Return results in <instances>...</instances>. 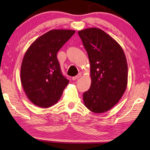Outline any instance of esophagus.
<instances>
[{"mask_svg": "<svg viewBox=\"0 0 150 150\" xmlns=\"http://www.w3.org/2000/svg\"><path fill=\"white\" fill-rule=\"evenodd\" d=\"M80 76H81V74H80V73H79V74H78V75H76V76H75L72 77V79L73 80H76L78 79V78H80Z\"/></svg>", "mask_w": 150, "mask_h": 150, "instance_id": "34e87169", "label": "esophagus"}]
</instances>
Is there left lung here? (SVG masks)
<instances>
[{"label": "left lung", "instance_id": "left-lung-1", "mask_svg": "<svg viewBox=\"0 0 150 150\" xmlns=\"http://www.w3.org/2000/svg\"><path fill=\"white\" fill-rule=\"evenodd\" d=\"M90 63L92 83L83 94L88 110L108 111L121 99L127 87V64L123 49L104 31L90 28L78 32Z\"/></svg>", "mask_w": 150, "mask_h": 150}]
</instances>
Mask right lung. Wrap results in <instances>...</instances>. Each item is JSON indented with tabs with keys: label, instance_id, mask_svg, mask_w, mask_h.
I'll list each match as a JSON object with an SVG mask.
<instances>
[{
	"label": "right lung",
	"instance_id": "right-lung-1",
	"mask_svg": "<svg viewBox=\"0 0 150 150\" xmlns=\"http://www.w3.org/2000/svg\"><path fill=\"white\" fill-rule=\"evenodd\" d=\"M74 33L50 30L26 50L21 68V84L27 98L37 106L47 108L56 104L69 83L61 72L57 52Z\"/></svg>",
	"mask_w": 150,
	"mask_h": 150
}]
</instances>
